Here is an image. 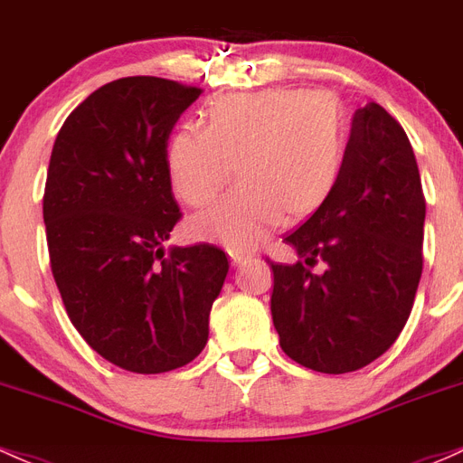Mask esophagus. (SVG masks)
<instances>
[{
	"label": "esophagus",
	"instance_id": "34e87169",
	"mask_svg": "<svg viewBox=\"0 0 463 463\" xmlns=\"http://www.w3.org/2000/svg\"><path fill=\"white\" fill-rule=\"evenodd\" d=\"M228 255H231L232 263H235V266H243V263H246L248 259H250V252H246V250H228Z\"/></svg>",
	"mask_w": 463,
	"mask_h": 463
}]
</instances>
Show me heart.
<instances>
[{"mask_svg":"<svg viewBox=\"0 0 463 463\" xmlns=\"http://www.w3.org/2000/svg\"><path fill=\"white\" fill-rule=\"evenodd\" d=\"M349 145L345 105L332 91L270 88L211 99L202 127H180L166 145V177L177 200L211 204L193 217L197 240L250 250L272 228L303 220L336 191Z\"/></svg>","mask_w":463,"mask_h":463,"instance_id":"obj_1","label":"heart"}]
</instances>
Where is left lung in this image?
<instances>
[{
    "label": "left lung",
    "mask_w": 463,
    "mask_h": 463,
    "mask_svg": "<svg viewBox=\"0 0 463 463\" xmlns=\"http://www.w3.org/2000/svg\"><path fill=\"white\" fill-rule=\"evenodd\" d=\"M426 200L413 146L387 109H355L336 191L286 243L297 263H270L272 323L303 367L349 373L380 358L413 307ZM318 260L326 270H308Z\"/></svg>",
    "instance_id": "obj_1"
}]
</instances>
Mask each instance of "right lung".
Wrapping results in <instances>:
<instances>
[{"mask_svg": "<svg viewBox=\"0 0 463 463\" xmlns=\"http://www.w3.org/2000/svg\"><path fill=\"white\" fill-rule=\"evenodd\" d=\"M200 94L157 76L111 80L65 118L50 156L43 222L65 312L127 372L165 373L200 355L228 272L211 243L165 250L182 217L166 145Z\"/></svg>", "mask_w": 463, "mask_h": 463, "instance_id": "1", "label": "right lung"}]
</instances>
